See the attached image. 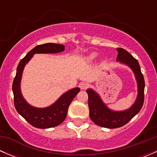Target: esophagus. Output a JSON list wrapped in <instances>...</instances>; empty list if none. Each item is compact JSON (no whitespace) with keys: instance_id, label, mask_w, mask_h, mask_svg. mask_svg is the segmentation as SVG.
Instances as JSON below:
<instances>
[{"instance_id":"1","label":"esophagus","mask_w":157,"mask_h":157,"mask_svg":"<svg viewBox=\"0 0 157 157\" xmlns=\"http://www.w3.org/2000/svg\"><path fill=\"white\" fill-rule=\"evenodd\" d=\"M79 86H80V88L81 89V90H86V89L88 87V83H85V82H81Z\"/></svg>"}]
</instances>
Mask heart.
<instances>
[{
	"label": "heart",
	"instance_id": "obj_1",
	"mask_svg": "<svg viewBox=\"0 0 157 157\" xmlns=\"http://www.w3.org/2000/svg\"><path fill=\"white\" fill-rule=\"evenodd\" d=\"M98 56V54L96 52H92L90 55L86 57V59H87L88 61H93V60L96 59Z\"/></svg>",
	"mask_w": 157,
	"mask_h": 157
}]
</instances>
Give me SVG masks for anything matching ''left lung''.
<instances>
[{
  "label": "left lung",
  "instance_id": "obj_1",
  "mask_svg": "<svg viewBox=\"0 0 157 157\" xmlns=\"http://www.w3.org/2000/svg\"><path fill=\"white\" fill-rule=\"evenodd\" d=\"M116 61L131 68L135 77L137 86V96L134 104L129 109L123 111L110 109L102 101V98L93 89L86 90L90 117L92 121L100 127L117 128L126 124L141 109L144 99L145 83L139 63L129 52L123 48H117Z\"/></svg>",
  "mask_w": 157,
  "mask_h": 157
}]
</instances>
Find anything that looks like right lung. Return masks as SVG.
<instances>
[{
    "instance_id": "add662e5",
    "label": "right lung",
    "mask_w": 157,
    "mask_h": 157,
    "mask_svg": "<svg viewBox=\"0 0 157 157\" xmlns=\"http://www.w3.org/2000/svg\"><path fill=\"white\" fill-rule=\"evenodd\" d=\"M64 50V45L61 44L46 43L37 45L26 54L17 66V74L12 86L14 105L17 112L35 128H50L61 124L67 117L70 104L80 90L79 87H75L65 92L48 107L37 108L33 106L26 102L22 94L20 83L23 70L35 54H56Z\"/></svg>"
}]
</instances>
